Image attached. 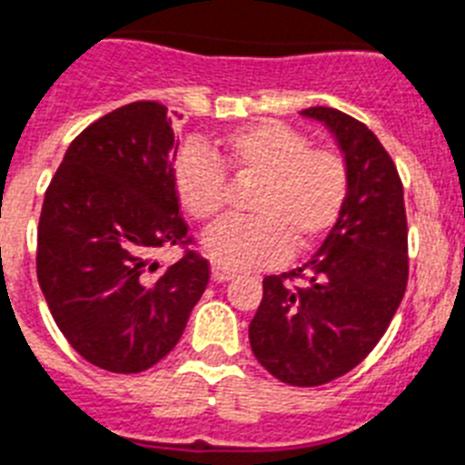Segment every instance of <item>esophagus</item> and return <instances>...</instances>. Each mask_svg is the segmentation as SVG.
Masks as SVG:
<instances>
[{"label": "esophagus", "instance_id": "obj_1", "mask_svg": "<svg viewBox=\"0 0 465 465\" xmlns=\"http://www.w3.org/2000/svg\"><path fill=\"white\" fill-rule=\"evenodd\" d=\"M232 272H226L224 267H220V264H214L213 267V281H217V283H224V281L232 279Z\"/></svg>", "mask_w": 465, "mask_h": 465}]
</instances>
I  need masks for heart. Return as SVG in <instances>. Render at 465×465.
<instances>
[{
	"label": "heart",
	"mask_w": 465,
	"mask_h": 465,
	"mask_svg": "<svg viewBox=\"0 0 465 465\" xmlns=\"http://www.w3.org/2000/svg\"><path fill=\"white\" fill-rule=\"evenodd\" d=\"M220 159L201 146L174 158L179 203L198 222L220 217L226 203V170L257 179L248 198L251 217L226 220L205 239L222 267L252 269L279 262L286 252H305L329 236L345 208L350 177L341 153L312 146L302 132L276 120L226 132Z\"/></svg>",
	"instance_id": "b5f03b06"
}]
</instances>
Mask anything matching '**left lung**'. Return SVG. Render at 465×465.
Returning <instances> with one entry per match:
<instances>
[{"label": "left lung", "instance_id": "8db88e82", "mask_svg": "<svg viewBox=\"0 0 465 465\" xmlns=\"http://www.w3.org/2000/svg\"><path fill=\"white\" fill-rule=\"evenodd\" d=\"M345 153L341 220L312 260L264 276L251 347L281 383L314 388L361 364L395 317L409 279L404 186L390 153L364 123L326 106L305 108Z\"/></svg>", "mask_w": 465, "mask_h": 465}]
</instances>
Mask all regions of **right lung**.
I'll use <instances>...</instances> for the list:
<instances>
[{
	"label": "right lung",
	"mask_w": 465,
	"mask_h": 465,
	"mask_svg": "<svg viewBox=\"0 0 465 465\" xmlns=\"http://www.w3.org/2000/svg\"><path fill=\"white\" fill-rule=\"evenodd\" d=\"M174 153L167 106L134 101L73 139L45 193L37 281L70 347L106 371L158 364L210 281L179 213ZM174 244L183 257L160 265Z\"/></svg>",
	"instance_id": "1"
}]
</instances>
